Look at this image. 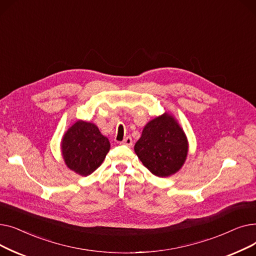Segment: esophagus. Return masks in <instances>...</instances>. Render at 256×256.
Segmentation results:
<instances>
[{
    "label": "esophagus",
    "mask_w": 256,
    "mask_h": 256,
    "mask_svg": "<svg viewBox=\"0 0 256 256\" xmlns=\"http://www.w3.org/2000/svg\"><path fill=\"white\" fill-rule=\"evenodd\" d=\"M120 144H121V145H124V146H128V147H130V146L132 145V138H130V137H126L124 141H121V142H120Z\"/></svg>",
    "instance_id": "obj_1"
}]
</instances>
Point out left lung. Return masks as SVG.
Returning <instances> with one entry per match:
<instances>
[{
    "label": "left lung",
    "mask_w": 256,
    "mask_h": 256,
    "mask_svg": "<svg viewBox=\"0 0 256 256\" xmlns=\"http://www.w3.org/2000/svg\"><path fill=\"white\" fill-rule=\"evenodd\" d=\"M135 152L152 174L165 178L182 166L188 154V142L176 121L164 114L146 124L135 144Z\"/></svg>",
    "instance_id": "left-lung-1"
}]
</instances>
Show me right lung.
Instances as JSON below:
<instances>
[{
    "mask_svg": "<svg viewBox=\"0 0 256 256\" xmlns=\"http://www.w3.org/2000/svg\"><path fill=\"white\" fill-rule=\"evenodd\" d=\"M109 150L110 142L98 126L80 120L66 132L62 140V154L67 167L83 176L102 165Z\"/></svg>",
    "mask_w": 256,
    "mask_h": 256,
    "instance_id": "add662e5",
    "label": "right lung"
}]
</instances>
